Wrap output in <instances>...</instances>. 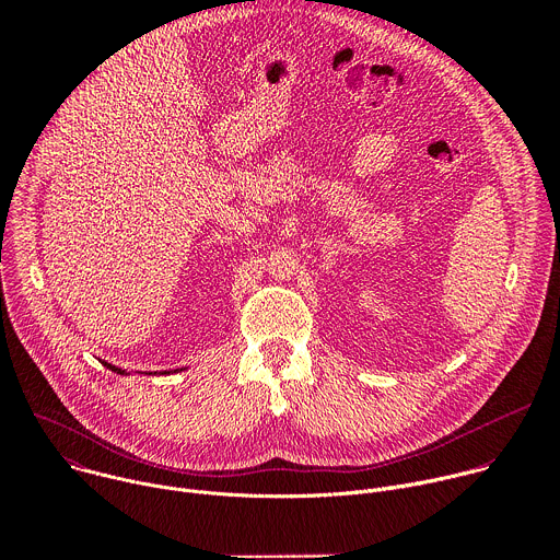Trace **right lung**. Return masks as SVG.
Returning a JSON list of instances; mask_svg holds the SVG:
<instances>
[{
    "label": "right lung",
    "instance_id": "add662e5",
    "mask_svg": "<svg viewBox=\"0 0 560 560\" xmlns=\"http://www.w3.org/2000/svg\"><path fill=\"white\" fill-rule=\"evenodd\" d=\"M104 365H106V368H108V370H113V372H117V374H126V372H124V370H121V368H115V365H110V363H106V361H104ZM162 374H168V372H162Z\"/></svg>",
    "mask_w": 560,
    "mask_h": 560
}]
</instances>
